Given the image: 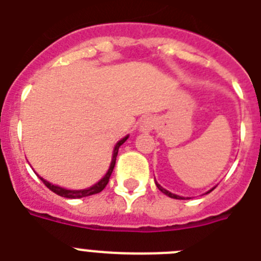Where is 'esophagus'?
Returning a JSON list of instances; mask_svg holds the SVG:
<instances>
[{"instance_id": "1", "label": "esophagus", "mask_w": 261, "mask_h": 261, "mask_svg": "<svg viewBox=\"0 0 261 261\" xmlns=\"http://www.w3.org/2000/svg\"><path fill=\"white\" fill-rule=\"evenodd\" d=\"M154 125H156V120L153 117H144L140 122V130L148 133L154 128Z\"/></svg>"}]
</instances>
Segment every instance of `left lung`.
I'll list each match as a JSON object with an SVG mask.
<instances>
[{
  "mask_svg": "<svg viewBox=\"0 0 261 261\" xmlns=\"http://www.w3.org/2000/svg\"><path fill=\"white\" fill-rule=\"evenodd\" d=\"M154 181H156V180H154ZM156 185H157V188L160 189L161 192L164 193V195H167V196H169V197H172V199H178V200H184V197H181V196H177V195H174V193H171L169 192V191H167V189H164L163 188V187H161L160 184H157L156 182ZM213 189V188H212ZM212 189H211V191H212ZM210 191V192H211ZM210 192H206V193H210Z\"/></svg>",
  "mask_w": 261,
  "mask_h": 261,
  "instance_id": "8db88e82",
  "label": "left lung"
}]
</instances>
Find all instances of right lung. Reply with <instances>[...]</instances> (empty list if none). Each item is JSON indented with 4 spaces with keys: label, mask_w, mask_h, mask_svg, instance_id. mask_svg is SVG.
<instances>
[{
    "label": "right lung",
    "mask_w": 261,
    "mask_h": 261,
    "mask_svg": "<svg viewBox=\"0 0 261 261\" xmlns=\"http://www.w3.org/2000/svg\"><path fill=\"white\" fill-rule=\"evenodd\" d=\"M126 139H128V136H125L124 139H121L117 144H116L115 149H113V156H112V163L111 165H109V169H108L107 174H105L104 177L101 178L100 181L96 182L94 185H92L90 188L81 189V191H72V189H65V188H62V187H58V185L51 184V182L46 181V180H44L42 177L40 178L42 180V182H44L49 189H50L51 192H55L56 195L61 196V197H66V199H81V197H87V196H92V195H96V193H100L101 191L107 187L108 182H109V177H111V174L112 172H113V168H115V164H116V157H117V153H118V148L125 143Z\"/></svg>",
    "instance_id": "add662e5"
}]
</instances>
